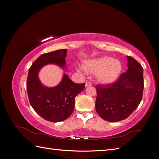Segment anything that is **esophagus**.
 <instances>
[{
	"label": "esophagus",
	"mask_w": 159,
	"mask_h": 159,
	"mask_svg": "<svg viewBox=\"0 0 159 159\" xmlns=\"http://www.w3.org/2000/svg\"><path fill=\"white\" fill-rule=\"evenodd\" d=\"M91 85H92V84H91L90 81H87V82L85 83V88H87V87H89V86H91Z\"/></svg>",
	"instance_id": "34e87169"
}]
</instances>
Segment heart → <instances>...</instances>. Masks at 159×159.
<instances>
[{
    "mask_svg": "<svg viewBox=\"0 0 159 159\" xmlns=\"http://www.w3.org/2000/svg\"><path fill=\"white\" fill-rule=\"evenodd\" d=\"M85 69L97 74L100 81L105 84L111 83L116 80L122 69L121 62L108 56H103L91 60Z\"/></svg>",
    "mask_w": 159,
    "mask_h": 159,
    "instance_id": "obj_1",
    "label": "heart"
}]
</instances>
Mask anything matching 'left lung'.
<instances>
[{
  "label": "left lung",
  "mask_w": 159,
  "mask_h": 159,
  "mask_svg": "<svg viewBox=\"0 0 159 159\" xmlns=\"http://www.w3.org/2000/svg\"><path fill=\"white\" fill-rule=\"evenodd\" d=\"M128 69L112 84L97 85L95 109L105 121L117 122L127 119L140 103L144 88L143 68L127 56Z\"/></svg>",
  "instance_id": "8db88e82"
}]
</instances>
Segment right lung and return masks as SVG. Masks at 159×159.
Masks as SVG:
<instances>
[{
    "instance_id": "obj_1",
    "label": "right lung",
    "mask_w": 159,
    "mask_h": 159,
    "mask_svg": "<svg viewBox=\"0 0 159 159\" xmlns=\"http://www.w3.org/2000/svg\"><path fill=\"white\" fill-rule=\"evenodd\" d=\"M67 49L42 54L34 61L28 71L26 88L32 108L46 121L60 122L73 113L75 98L85 88V83L75 84L64 74L61 82L55 87H46L40 81L38 74L44 66L55 64L66 69Z\"/></svg>"
}]
</instances>
